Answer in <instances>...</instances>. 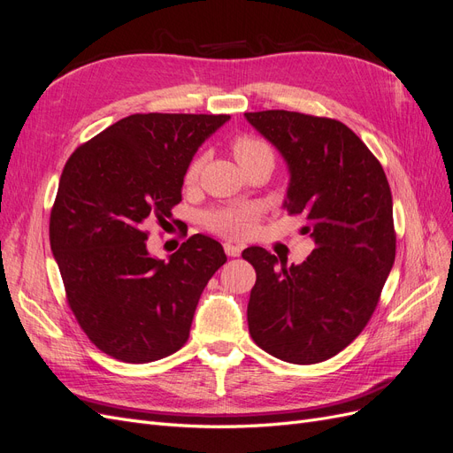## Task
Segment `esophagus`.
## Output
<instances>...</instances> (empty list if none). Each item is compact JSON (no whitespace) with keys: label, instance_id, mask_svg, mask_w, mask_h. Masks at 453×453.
<instances>
[{"label":"esophagus","instance_id":"34e87169","mask_svg":"<svg viewBox=\"0 0 453 453\" xmlns=\"http://www.w3.org/2000/svg\"><path fill=\"white\" fill-rule=\"evenodd\" d=\"M223 248H225V253H226L228 257H238V255L242 253V245H238V243L225 242Z\"/></svg>","mask_w":453,"mask_h":453}]
</instances>
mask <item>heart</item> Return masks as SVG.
<instances>
[{
  "label": "heart",
  "instance_id": "b5f03b06",
  "mask_svg": "<svg viewBox=\"0 0 453 453\" xmlns=\"http://www.w3.org/2000/svg\"><path fill=\"white\" fill-rule=\"evenodd\" d=\"M230 149L242 168H248L250 164L258 160H270V162L273 160L272 147L268 145V142L257 138V135H238V138L230 143ZM200 168H202V158H195L190 162L185 172V183H195L200 173ZM258 215H260L258 205H251V203L230 205V208L215 210L205 215V225L223 236L242 238L253 230Z\"/></svg>",
  "mask_w": 453,
  "mask_h": 453
}]
</instances>
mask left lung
<instances>
[{"mask_svg":"<svg viewBox=\"0 0 453 453\" xmlns=\"http://www.w3.org/2000/svg\"><path fill=\"white\" fill-rule=\"evenodd\" d=\"M291 173L283 208L303 215L315 242L303 265L263 248L243 250L257 281L250 334L281 361L334 357L361 334L395 263L393 198L378 158L340 120L283 109L245 113Z\"/></svg>","mask_w":453,"mask_h":453,"instance_id":"left-lung-1","label":"left lung"}]
</instances>
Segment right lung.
<instances>
[{"label":"right lung","instance_id":"obj_1","mask_svg":"<svg viewBox=\"0 0 453 453\" xmlns=\"http://www.w3.org/2000/svg\"><path fill=\"white\" fill-rule=\"evenodd\" d=\"M230 115L135 113L67 158L50 211L65 298L92 344L125 363L181 349L203 287L226 263L195 234L168 260L147 251V223L172 217L198 147Z\"/></svg>","mask_w":453,"mask_h":453}]
</instances>
